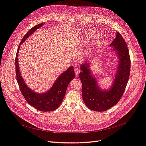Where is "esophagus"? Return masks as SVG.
Here are the masks:
<instances>
[{"mask_svg":"<svg viewBox=\"0 0 146 146\" xmlns=\"http://www.w3.org/2000/svg\"><path fill=\"white\" fill-rule=\"evenodd\" d=\"M74 72H75V74H76V76H78V75L79 74V73L80 72V70L79 69V68L77 67V68L74 69Z\"/></svg>","mask_w":146,"mask_h":146,"instance_id":"34e87169","label":"esophagus"}]
</instances>
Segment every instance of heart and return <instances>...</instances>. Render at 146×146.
Here are the masks:
<instances>
[{
	"label": "heart",
	"instance_id": "heart-1",
	"mask_svg": "<svg viewBox=\"0 0 146 146\" xmlns=\"http://www.w3.org/2000/svg\"><path fill=\"white\" fill-rule=\"evenodd\" d=\"M98 34V33L96 32V31L94 30H90L88 32H86V34H85V38L87 39V40H89L90 38H92L93 37H94L95 36H96ZM99 38H100V37H99ZM100 40H97V42H100Z\"/></svg>",
	"mask_w": 146,
	"mask_h": 146
}]
</instances>
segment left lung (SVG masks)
<instances>
[{"label": "left lung", "instance_id": "left-lung-1", "mask_svg": "<svg viewBox=\"0 0 146 146\" xmlns=\"http://www.w3.org/2000/svg\"><path fill=\"white\" fill-rule=\"evenodd\" d=\"M113 52L118 58V67L112 85L109 90L100 87L96 78L92 74L90 60L83 62L79 74L82 82V98L88 108L94 111H105L119 102L125 90L129 80L131 61L127 45L121 35L117 32L116 37L111 44Z\"/></svg>", "mask_w": 146, "mask_h": 146}]
</instances>
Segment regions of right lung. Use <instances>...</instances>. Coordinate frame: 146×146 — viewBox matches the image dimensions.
Returning a JSON list of instances; mask_svg holds the SVG:
<instances>
[{
	"label": "right lung",
	"mask_w": 146,
	"mask_h": 146,
	"mask_svg": "<svg viewBox=\"0 0 146 146\" xmlns=\"http://www.w3.org/2000/svg\"><path fill=\"white\" fill-rule=\"evenodd\" d=\"M44 24L45 23H40V24H38L31 28L23 38L20 45H21L35 31L44 25ZM19 48L20 46H19L17 50V56H16L15 66L17 80L22 94L27 103L38 111L43 112L54 111L58 108L61 104L65 96L67 87H68L70 82L75 77L74 67H69L66 71L62 72L57 78L52 87L48 91L43 93H35L27 85L25 80H23L20 70L19 69L18 53Z\"/></svg>",
	"instance_id": "obj_1"
}]
</instances>
